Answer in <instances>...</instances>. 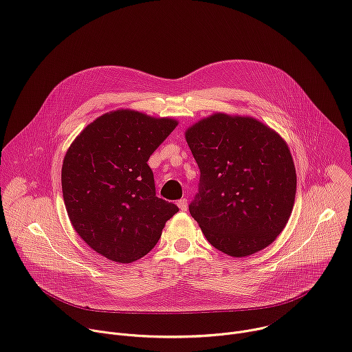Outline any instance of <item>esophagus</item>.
Listing matches in <instances>:
<instances>
[{
  "mask_svg": "<svg viewBox=\"0 0 352 352\" xmlns=\"http://www.w3.org/2000/svg\"><path fill=\"white\" fill-rule=\"evenodd\" d=\"M177 206L180 210H187V199L186 198H182L177 201Z\"/></svg>",
  "mask_w": 352,
  "mask_h": 352,
  "instance_id": "esophagus-1",
  "label": "esophagus"
}]
</instances>
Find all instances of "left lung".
Segmentation results:
<instances>
[{
    "label": "left lung",
    "instance_id": "1",
    "mask_svg": "<svg viewBox=\"0 0 352 352\" xmlns=\"http://www.w3.org/2000/svg\"><path fill=\"white\" fill-rule=\"evenodd\" d=\"M184 135L201 172L188 209L206 240L234 258L272 244L289 222L297 191L285 140L255 118L221 112Z\"/></svg>",
    "mask_w": 352,
    "mask_h": 352
}]
</instances>
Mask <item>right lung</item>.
Instances as JSON below:
<instances>
[{"label": "right lung", "mask_w": 352, "mask_h": 352, "mask_svg": "<svg viewBox=\"0 0 352 352\" xmlns=\"http://www.w3.org/2000/svg\"><path fill=\"white\" fill-rule=\"evenodd\" d=\"M177 120L118 109L74 140L62 164V194L76 233L102 256L130 263L148 254L179 208L155 195L151 154Z\"/></svg>", "instance_id": "add662e5"}]
</instances>
